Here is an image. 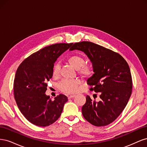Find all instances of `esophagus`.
Masks as SVG:
<instances>
[{
  "label": "esophagus",
  "mask_w": 147,
  "mask_h": 147,
  "mask_svg": "<svg viewBox=\"0 0 147 147\" xmlns=\"http://www.w3.org/2000/svg\"><path fill=\"white\" fill-rule=\"evenodd\" d=\"M75 97V95H70V96H68V99H72V98H73V97Z\"/></svg>",
  "instance_id": "1"
}]
</instances>
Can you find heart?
Here are the masks:
<instances>
[{
	"mask_svg": "<svg viewBox=\"0 0 147 147\" xmlns=\"http://www.w3.org/2000/svg\"><path fill=\"white\" fill-rule=\"evenodd\" d=\"M68 63L72 67L78 70V72L83 77H91L94 72L92 66L91 64H84V57L78 55H72L68 57ZM60 72L59 65L55 63L53 65L52 70V74L54 77L59 76ZM80 82L77 79L63 80L58 84V88L67 94H74L78 91V86Z\"/></svg>",
	"mask_w": 147,
	"mask_h": 147,
	"instance_id": "heart-1",
	"label": "heart"
}]
</instances>
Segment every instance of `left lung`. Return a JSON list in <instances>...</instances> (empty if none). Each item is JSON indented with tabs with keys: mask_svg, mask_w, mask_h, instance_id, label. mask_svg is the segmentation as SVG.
Returning <instances> with one entry per match:
<instances>
[{
	"mask_svg": "<svg viewBox=\"0 0 147 147\" xmlns=\"http://www.w3.org/2000/svg\"><path fill=\"white\" fill-rule=\"evenodd\" d=\"M83 51L92 64L94 74L87 80L90 91L100 92L97 102L86 96L82 111L83 117L96 126H104L114 121L121 113L129 99L132 88L129 67L118 54L90 42L74 43L70 51Z\"/></svg>",
	"mask_w": 147,
	"mask_h": 147,
	"instance_id": "1",
	"label": "left lung"
}]
</instances>
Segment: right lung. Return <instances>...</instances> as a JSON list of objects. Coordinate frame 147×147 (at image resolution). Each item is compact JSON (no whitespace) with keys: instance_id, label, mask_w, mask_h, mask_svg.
<instances>
[{"instance_id":"obj_1","label":"right lung","mask_w":147,"mask_h":147,"mask_svg":"<svg viewBox=\"0 0 147 147\" xmlns=\"http://www.w3.org/2000/svg\"><path fill=\"white\" fill-rule=\"evenodd\" d=\"M72 44L56 43L43 48L25 59L16 70L13 84L16 104L24 117L35 125L45 127L55 123L68 100L64 94L52 100L45 92L54 63Z\"/></svg>"}]
</instances>
